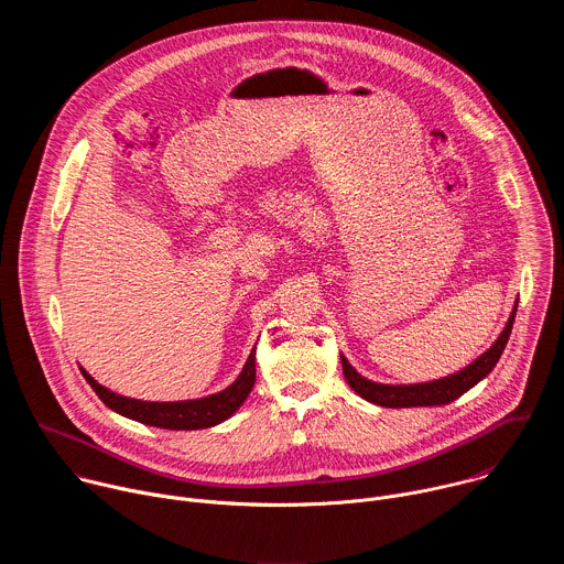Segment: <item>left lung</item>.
<instances>
[{
  "mask_svg": "<svg viewBox=\"0 0 564 564\" xmlns=\"http://www.w3.org/2000/svg\"><path fill=\"white\" fill-rule=\"evenodd\" d=\"M516 310L518 305H513V312L507 321L505 330L500 333L498 341L485 352L479 355L473 364H468L466 368H462L455 375H448L444 379H435V381H426V383H377L370 381L366 377H361L350 364L348 359L341 355V366H344V377L350 383V388L364 397L366 401H372L377 406L383 409H413V406H444L451 404L453 399L462 397L466 390H470L477 381L485 379L498 364L500 355L505 352V346L509 341L513 321H516Z\"/></svg>",
  "mask_w": 564,
  "mask_h": 564,
  "instance_id": "obj_1",
  "label": "left lung"
}]
</instances>
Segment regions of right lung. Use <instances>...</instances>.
Returning a JSON list of instances; mask_svg holds the SVG:
<instances>
[{"label": "right lung", "instance_id": "obj_1", "mask_svg": "<svg viewBox=\"0 0 564 564\" xmlns=\"http://www.w3.org/2000/svg\"><path fill=\"white\" fill-rule=\"evenodd\" d=\"M79 370H83L85 379L96 390V394L105 401V406H109L118 415L147 426H158V429L196 431V429H209L229 420L240 409V404L248 399L257 381V350L250 352L243 370H240V375L231 386L200 399H183V401H142L133 397H122L118 392H111L102 383H98L85 368Z\"/></svg>", "mask_w": 564, "mask_h": 564}]
</instances>
